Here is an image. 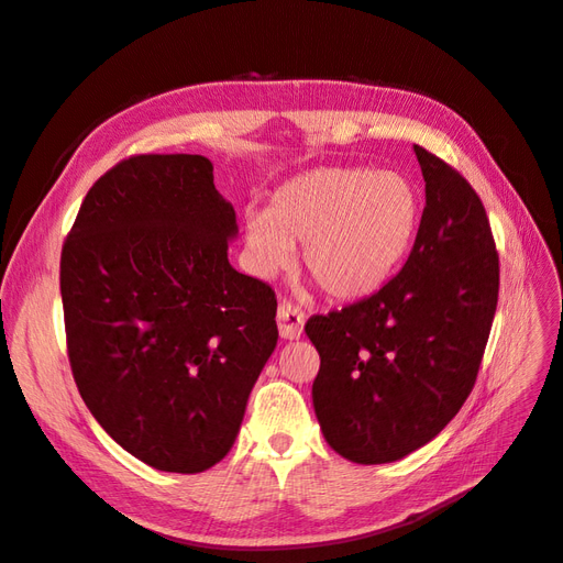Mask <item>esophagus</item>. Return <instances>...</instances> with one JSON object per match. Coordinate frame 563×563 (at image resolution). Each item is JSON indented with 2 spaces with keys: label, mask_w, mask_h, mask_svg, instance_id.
I'll use <instances>...</instances> for the list:
<instances>
[{
  "label": "esophagus",
  "mask_w": 563,
  "mask_h": 563,
  "mask_svg": "<svg viewBox=\"0 0 563 563\" xmlns=\"http://www.w3.org/2000/svg\"><path fill=\"white\" fill-rule=\"evenodd\" d=\"M277 327H279L282 338L298 340L305 329V312L298 308V305L282 302L277 310Z\"/></svg>",
  "instance_id": "obj_1"
}]
</instances>
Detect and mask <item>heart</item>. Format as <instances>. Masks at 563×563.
Segmentation results:
<instances>
[{"mask_svg":"<svg viewBox=\"0 0 563 563\" xmlns=\"http://www.w3.org/2000/svg\"><path fill=\"white\" fill-rule=\"evenodd\" d=\"M420 223V192L406 174L329 166L284 183L267 213L249 216L244 246L255 275L269 277L302 242V265L323 294L362 300L397 275Z\"/></svg>","mask_w":563,"mask_h":563,"instance_id":"1","label":"heart"}]
</instances>
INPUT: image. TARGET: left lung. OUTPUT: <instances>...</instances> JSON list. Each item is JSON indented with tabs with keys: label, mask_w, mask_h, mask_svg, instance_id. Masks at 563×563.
Masks as SVG:
<instances>
[{
	"label": "left lung",
	"mask_w": 563,
	"mask_h": 563,
	"mask_svg": "<svg viewBox=\"0 0 563 563\" xmlns=\"http://www.w3.org/2000/svg\"><path fill=\"white\" fill-rule=\"evenodd\" d=\"M424 178L418 240L397 277L305 333L319 352L312 401L329 446L383 465L432 441L479 373L500 267L484 203L453 166L413 145Z\"/></svg>",
	"instance_id": "1"
}]
</instances>
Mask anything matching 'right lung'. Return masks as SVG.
<instances>
[{
    "label": "right lung",
    "mask_w": 563,
    "mask_h": 563,
    "mask_svg": "<svg viewBox=\"0 0 563 563\" xmlns=\"http://www.w3.org/2000/svg\"><path fill=\"white\" fill-rule=\"evenodd\" d=\"M232 203L201 155H135L84 197L60 253L67 356L84 404L162 472L223 460L277 347V298L236 272Z\"/></svg>",
    "instance_id": "right-lung-1"
}]
</instances>
